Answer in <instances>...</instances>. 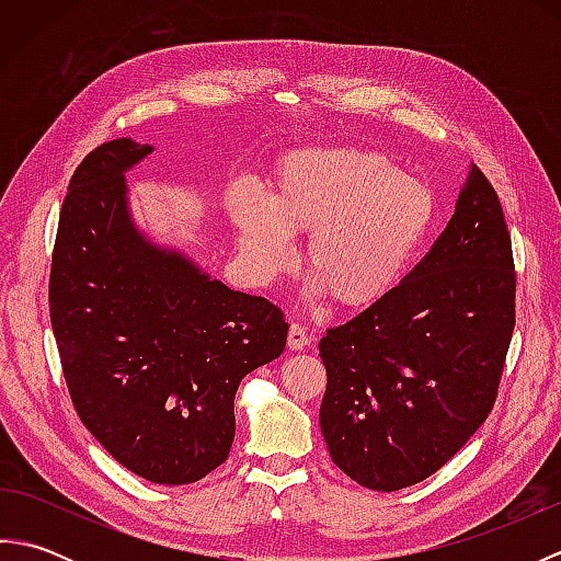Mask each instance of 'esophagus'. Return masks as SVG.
<instances>
[{
  "instance_id": "34e87169",
  "label": "esophagus",
  "mask_w": 561,
  "mask_h": 561,
  "mask_svg": "<svg viewBox=\"0 0 561 561\" xmlns=\"http://www.w3.org/2000/svg\"><path fill=\"white\" fill-rule=\"evenodd\" d=\"M289 350H304V347H308V332H306V328L304 325H299V323H291V328H289Z\"/></svg>"
}]
</instances>
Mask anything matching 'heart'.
<instances>
[{
	"label": "heart",
	"instance_id": "obj_1",
	"mask_svg": "<svg viewBox=\"0 0 561 561\" xmlns=\"http://www.w3.org/2000/svg\"><path fill=\"white\" fill-rule=\"evenodd\" d=\"M229 214L243 265L270 282L294 260L289 236L308 233L306 272L342 308H371L400 287L434 233V190L386 153L311 147L274 165L267 202L236 187Z\"/></svg>",
	"mask_w": 561,
	"mask_h": 561
}]
</instances>
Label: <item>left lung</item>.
<instances>
[{"label": "left lung", "mask_w": 561, "mask_h": 561, "mask_svg": "<svg viewBox=\"0 0 561 561\" xmlns=\"http://www.w3.org/2000/svg\"><path fill=\"white\" fill-rule=\"evenodd\" d=\"M516 328L502 202L472 165L446 231L388 299L328 328L320 428L332 462L376 492L426 480L490 416Z\"/></svg>", "instance_id": "1"}]
</instances>
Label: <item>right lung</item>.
<instances>
[{"label":"right lung","mask_w":561,"mask_h":561,"mask_svg":"<svg viewBox=\"0 0 561 561\" xmlns=\"http://www.w3.org/2000/svg\"><path fill=\"white\" fill-rule=\"evenodd\" d=\"M149 151L123 137L77 165L47 299L83 426L139 478L190 484L229 458L238 383L284 352L289 323L135 231L123 173Z\"/></svg>","instance_id":"1"}]
</instances>
